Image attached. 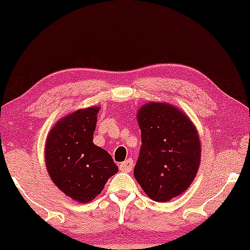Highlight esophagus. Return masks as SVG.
I'll return each mask as SVG.
<instances>
[{"instance_id":"esophagus-1","label":"esophagus","mask_w":250,"mask_h":250,"mask_svg":"<svg viewBox=\"0 0 250 250\" xmlns=\"http://www.w3.org/2000/svg\"><path fill=\"white\" fill-rule=\"evenodd\" d=\"M120 169H121L122 171H130L131 169H133V160L129 159L127 161L122 162L121 165H120Z\"/></svg>"}]
</instances>
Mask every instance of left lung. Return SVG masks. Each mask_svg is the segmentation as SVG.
<instances>
[{"label":"left lung","mask_w":250,"mask_h":250,"mask_svg":"<svg viewBox=\"0 0 250 250\" xmlns=\"http://www.w3.org/2000/svg\"><path fill=\"white\" fill-rule=\"evenodd\" d=\"M142 145L134 176L157 202L179 196L196 176L201 142L193 122L168 103L149 102L137 113Z\"/></svg>","instance_id":"8db88e82"}]
</instances>
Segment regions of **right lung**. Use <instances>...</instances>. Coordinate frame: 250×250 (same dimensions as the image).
Masks as SVG:
<instances>
[{
	"label": "right lung",
	"instance_id": "obj_1",
	"mask_svg": "<svg viewBox=\"0 0 250 250\" xmlns=\"http://www.w3.org/2000/svg\"><path fill=\"white\" fill-rule=\"evenodd\" d=\"M100 108L79 109L51 128L45 142V166L50 179L67 196L90 202L119 168L110 154L94 145Z\"/></svg>",
	"mask_w": 250,
	"mask_h": 250
}]
</instances>
